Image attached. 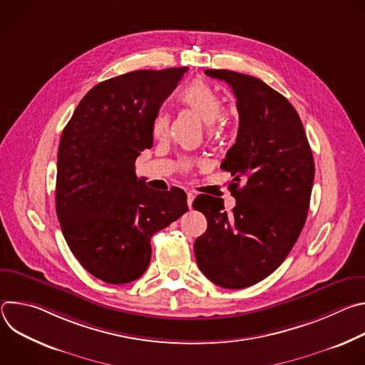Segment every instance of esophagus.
<instances>
[{"instance_id":"1","label":"esophagus","mask_w":365,"mask_h":365,"mask_svg":"<svg viewBox=\"0 0 365 365\" xmlns=\"http://www.w3.org/2000/svg\"><path fill=\"white\" fill-rule=\"evenodd\" d=\"M193 199H195V195H193L192 192H187V206H189V210H190V207H192Z\"/></svg>"}]
</instances>
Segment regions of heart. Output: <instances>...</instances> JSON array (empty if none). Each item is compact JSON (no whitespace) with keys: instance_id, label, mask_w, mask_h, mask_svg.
I'll list each match as a JSON object with an SVG mask.
<instances>
[{"instance_id":"obj_1","label":"heart","mask_w":365,"mask_h":365,"mask_svg":"<svg viewBox=\"0 0 365 365\" xmlns=\"http://www.w3.org/2000/svg\"><path fill=\"white\" fill-rule=\"evenodd\" d=\"M178 101L185 110L190 111L207 125V135H210V138H218L224 134L227 123L221 115L222 99L210 83L205 81H193L180 91ZM168 133L169 117L166 114H159L153 123V135L162 140L168 135ZM190 165V162H183V170H187Z\"/></svg>"}]
</instances>
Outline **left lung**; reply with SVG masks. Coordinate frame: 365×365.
Returning a JSON list of instances; mask_svg holds the SVG:
<instances>
[{
    "label": "left lung",
    "mask_w": 365,
    "mask_h": 365,
    "mask_svg": "<svg viewBox=\"0 0 365 365\" xmlns=\"http://www.w3.org/2000/svg\"><path fill=\"white\" fill-rule=\"evenodd\" d=\"M237 98L240 125L222 170L234 176L232 214L218 197L199 195L193 210L207 221L195 241L200 272L225 289H244L270 276L287 257L306 222L315 178L303 124L292 103L254 76L206 69ZM245 185L239 187V182Z\"/></svg>",
    "instance_id": "8db88e82"
}]
</instances>
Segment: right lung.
<instances>
[{"label": "right lung", "mask_w": 365, "mask_h": 365, "mask_svg": "<svg viewBox=\"0 0 365 365\" xmlns=\"http://www.w3.org/2000/svg\"><path fill=\"white\" fill-rule=\"evenodd\" d=\"M187 68L128 72L95 85L65 127L58 153L56 214L82 267L110 284L147 270L153 234L186 211L179 187L154 192L135 175L153 123Z\"/></svg>", "instance_id": "right-lung-1"}]
</instances>
